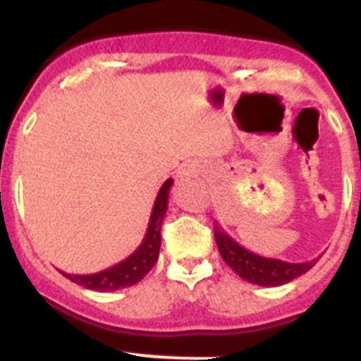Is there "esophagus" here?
I'll list each match as a JSON object with an SVG mask.
<instances>
[{
  "label": "esophagus",
  "instance_id": "obj_1",
  "mask_svg": "<svg viewBox=\"0 0 361 361\" xmlns=\"http://www.w3.org/2000/svg\"><path fill=\"white\" fill-rule=\"evenodd\" d=\"M186 175H188V173H186Z\"/></svg>",
  "mask_w": 361,
  "mask_h": 361
}]
</instances>
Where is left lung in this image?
<instances>
[{"label": "left lung", "mask_w": 361, "mask_h": 361, "mask_svg": "<svg viewBox=\"0 0 361 361\" xmlns=\"http://www.w3.org/2000/svg\"><path fill=\"white\" fill-rule=\"evenodd\" d=\"M215 242L220 251V257L224 258V262L240 279L257 283V286H264V288H276V286H283V283L298 279L300 275L307 273L318 260V258H314L309 262L291 264L279 260V258L260 257V255L251 253L245 247H242L238 242L233 240L219 224H215Z\"/></svg>", "instance_id": "obj_1"}]
</instances>
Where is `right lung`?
Wrapping results in <instances>:
<instances>
[{
	"label": "right lung",
	"mask_w": 361,
	"mask_h": 361,
	"mask_svg": "<svg viewBox=\"0 0 361 361\" xmlns=\"http://www.w3.org/2000/svg\"><path fill=\"white\" fill-rule=\"evenodd\" d=\"M171 184H173V178H168L161 186V190H159L157 197H155V204H153L152 215H149L145 238H142L141 245L128 258H124L123 262L108 267V269L92 273V275H70V273H63L61 271L63 275L78 283V286L99 293L117 291V289L130 288V286H135L137 282H141L148 275V271L155 266L159 258L161 226L162 219L166 215V209H168V197H170Z\"/></svg>",
	"instance_id": "add662e5"
}]
</instances>
